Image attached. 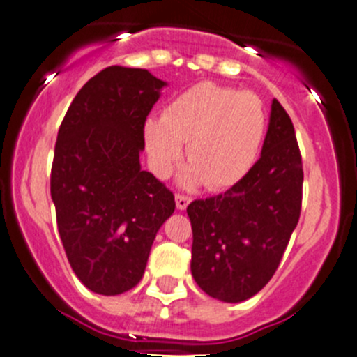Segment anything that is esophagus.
<instances>
[{
  "label": "esophagus",
  "instance_id": "esophagus-1",
  "mask_svg": "<svg viewBox=\"0 0 357 357\" xmlns=\"http://www.w3.org/2000/svg\"><path fill=\"white\" fill-rule=\"evenodd\" d=\"M190 202H192V199H190L188 195H181V193H178V195H176V205H178L179 211H185V208L188 207Z\"/></svg>",
  "mask_w": 357,
  "mask_h": 357
}]
</instances>
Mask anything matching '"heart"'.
<instances>
[{"label":"heart","instance_id":"heart-1","mask_svg":"<svg viewBox=\"0 0 357 357\" xmlns=\"http://www.w3.org/2000/svg\"><path fill=\"white\" fill-rule=\"evenodd\" d=\"M264 132V105L255 93L211 81L179 93L162 110V119H149L143 126L158 174H169L179 164L186 143L192 167L185 181H204L208 190L229 188L245 178Z\"/></svg>","mask_w":357,"mask_h":357}]
</instances>
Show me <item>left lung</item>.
<instances>
[{
  "instance_id": "left-lung-1",
  "label": "left lung",
  "mask_w": 357,
  "mask_h": 357,
  "mask_svg": "<svg viewBox=\"0 0 357 357\" xmlns=\"http://www.w3.org/2000/svg\"><path fill=\"white\" fill-rule=\"evenodd\" d=\"M302 157L295 129L278 100L271 103L261 158L225 193L193 200L192 275L222 302H242L278 269L301 218Z\"/></svg>"
}]
</instances>
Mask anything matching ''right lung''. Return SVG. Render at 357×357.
Listing matches in <instances>:
<instances>
[{
    "instance_id": "right-lung-1",
    "label": "right lung",
    "mask_w": 357,
    "mask_h": 357,
    "mask_svg": "<svg viewBox=\"0 0 357 357\" xmlns=\"http://www.w3.org/2000/svg\"><path fill=\"white\" fill-rule=\"evenodd\" d=\"M165 82L145 68L112 66L75 95L59 129L50 190L75 276L95 294L139 283L174 195L142 171L143 126Z\"/></svg>"
}]
</instances>
